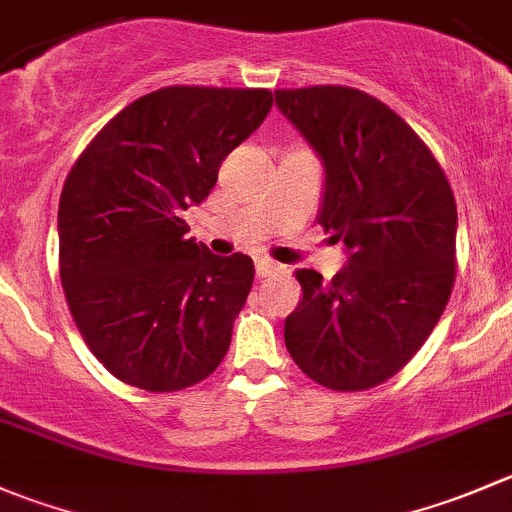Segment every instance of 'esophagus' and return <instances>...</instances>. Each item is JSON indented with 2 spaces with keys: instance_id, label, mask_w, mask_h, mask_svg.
<instances>
[{
  "instance_id": "1",
  "label": "esophagus",
  "mask_w": 512,
  "mask_h": 512,
  "mask_svg": "<svg viewBox=\"0 0 512 512\" xmlns=\"http://www.w3.org/2000/svg\"><path fill=\"white\" fill-rule=\"evenodd\" d=\"M255 272H257V277H272V275H277V272H282V265H277V262H272V260H257Z\"/></svg>"
}]
</instances>
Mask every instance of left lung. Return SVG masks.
Here are the masks:
<instances>
[{
  "instance_id": "1",
  "label": "left lung",
  "mask_w": 512,
  "mask_h": 512,
  "mask_svg": "<svg viewBox=\"0 0 512 512\" xmlns=\"http://www.w3.org/2000/svg\"><path fill=\"white\" fill-rule=\"evenodd\" d=\"M275 99L325 165L317 222L347 250L327 285L320 272H295L302 302L285 320L287 352L322 388H375L413 360L450 300L453 190L380 99L340 84L277 89Z\"/></svg>"
}]
</instances>
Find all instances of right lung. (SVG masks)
<instances>
[{
  "instance_id": "right-lung-1",
  "label": "right lung",
  "mask_w": 512,
  "mask_h": 512,
  "mask_svg": "<svg viewBox=\"0 0 512 512\" xmlns=\"http://www.w3.org/2000/svg\"><path fill=\"white\" fill-rule=\"evenodd\" d=\"M270 89L165 87L104 124L59 197V280L79 335L117 380L175 393L217 370L255 265L187 237L222 160L262 124Z\"/></svg>"
}]
</instances>
